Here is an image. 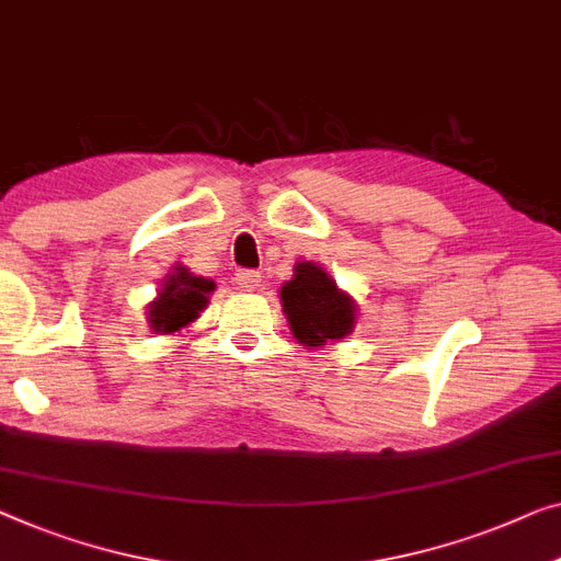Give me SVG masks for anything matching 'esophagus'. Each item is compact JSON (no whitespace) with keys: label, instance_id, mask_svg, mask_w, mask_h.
<instances>
[{"label":"esophagus","instance_id":"esophagus-1","mask_svg":"<svg viewBox=\"0 0 561 561\" xmlns=\"http://www.w3.org/2000/svg\"><path fill=\"white\" fill-rule=\"evenodd\" d=\"M233 279H237V284H239L241 289L254 291V289H259V284H262V274L252 272V270H244V272H239Z\"/></svg>","mask_w":561,"mask_h":561}]
</instances>
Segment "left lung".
<instances>
[{
	"mask_svg": "<svg viewBox=\"0 0 561 561\" xmlns=\"http://www.w3.org/2000/svg\"><path fill=\"white\" fill-rule=\"evenodd\" d=\"M279 299L291 334L309 350L342 342L355 330V299L320 264L297 262L291 279L279 287Z\"/></svg>",
	"mask_w": 561,
	"mask_h": 561,
	"instance_id": "8db88e82",
	"label": "left lung"
}]
</instances>
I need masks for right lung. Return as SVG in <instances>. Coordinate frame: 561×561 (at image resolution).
Listing matches in <instances>:
<instances>
[{
  "mask_svg": "<svg viewBox=\"0 0 561 561\" xmlns=\"http://www.w3.org/2000/svg\"><path fill=\"white\" fill-rule=\"evenodd\" d=\"M216 289L214 279L198 277L188 266L175 264L161 282L153 302H148V328L156 334H175L194 324L208 305V295Z\"/></svg>",
  "mask_w": 561,
  "mask_h": 561,
  "instance_id": "right-lung-1",
  "label": "right lung"
}]
</instances>
